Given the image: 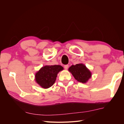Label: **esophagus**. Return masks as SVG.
I'll use <instances>...</instances> for the list:
<instances>
[{
  "instance_id": "esophagus-1",
  "label": "esophagus",
  "mask_w": 124,
  "mask_h": 124,
  "mask_svg": "<svg viewBox=\"0 0 124 124\" xmlns=\"http://www.w3.org/2000/svg\"><path fill=\"white\" fill-rule=\"evenodd\" d=\"M64 68H65V69H68V68H69V66L68 65H65V66H64Z\"/></svg>"
}]
</instances>
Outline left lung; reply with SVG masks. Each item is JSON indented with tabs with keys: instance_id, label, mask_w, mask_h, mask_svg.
<instances>
[{
	"instance_id": "8db88e82",
	"label": "left lung",
	"mask_w": 124,
	"mask_h": 124,
	"mask_svg": "<svg viewBox=\"0 0 124 124\" xmlns=\"http://www.w3.org/2000/svg\"><path fill=\"white\" fill-rule=\"evenodd\" d=\"M74 78L78 82L86 83L92 77V72L83 63L72 65L68 69Z\"/></svg>"
}]
</instances>
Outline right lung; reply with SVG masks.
Returning a JSON list of instances; mask_svg holds the SVG:
<instances>
[{"label":"right lung","instance_id":"add662e5","mask_svg":"<svg viewBox=\"0 0 124 124\" xmlns=\"http://www.w3.org/2000/svg\"><path fill=\"white\" fill-rule=\"evenodd\" d=\"M63 69L61 65H46L42 67L35 74L36 83L43 88L46 89L53 85L57 74Z\"/></svg>","mask_w":124,"mask_h":124}]
</instances>
